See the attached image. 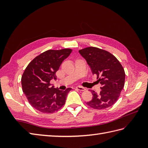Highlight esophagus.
<instances>
[{"label":"esophagus","instance_id":"34e87169","mask_svg":"<svg viewBox=\"0 0 148 148\" xmlns=\"http://www.w3.org/2000/svg\"><path fill=\"white\" fill-rule=\"evenodd\" d=\"M76 89L78 90H79V91H81V92H83V91H85L86 90V89L84 88V87H82V86H77L76 87Z\"/></svg>","mask_w":148,"mask_h":148}]
</instances>
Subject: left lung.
I'll use <instances>...</instances> for the list:
<instances>
[{
    "instance_id": "1",
    "label": "left lung",
    "mask_w": 148,
    "mask_h": 148,
    "mask_svg": "<svg viewBox=\"0 0 148 148\" xmlns=\"http://www.w3.org/2000/svg\"><path fill=\"white\" fill-rule=\"evenodd\" d=\"M86 60L97 81L101 84V91H92L93 98L86 104L95 109H104L117 101L125 85V73L120 62L111 53L96 47L79 50Z\"/></svg>"
}]
</instances>
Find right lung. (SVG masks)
Instances as JSON below:
<instances>
[{"mask_svg":"<svg viewBox=\"0 0 148 148\" xmlns=\"http://www.w3.org/2000/svg\"><path fill=\"white\" fill-rule=\"evenodd\" d=\"M71 49H49L37 56L27 65L21 76L22 90L30 104L43 113H53L65 103L71 88L65 91L52 86L56 72L62 62L70 55Z\"/></svg>","mask_w":148,"mask_h":148,"instance_id":"1","label":"right lung"}]
</instances>
